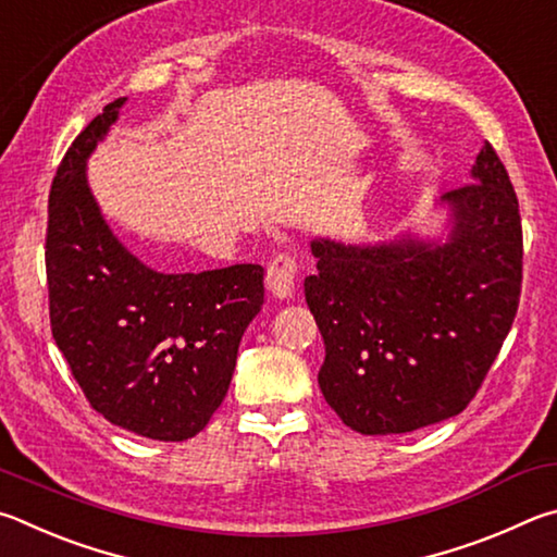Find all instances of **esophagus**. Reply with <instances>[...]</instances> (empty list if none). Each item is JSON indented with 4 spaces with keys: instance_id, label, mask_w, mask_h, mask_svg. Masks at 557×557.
<instances>
[{
    "instance_id": "obj_1",
    "label": "esophagus",
    "mask_w": 557,
    "mask_h": 557,
    "mask_svg": "<svg viewBox=\"0 0 557 557\" xmlns=\"http://www.w3.org/2000/svg\"><path fill=\"white\" fill-rule=\"evenodd\" d=\"M296 278H298V263L288 253H276L267 269V288L273 298L286 300L296 294Z\"/></svg>"
}]
</instances>
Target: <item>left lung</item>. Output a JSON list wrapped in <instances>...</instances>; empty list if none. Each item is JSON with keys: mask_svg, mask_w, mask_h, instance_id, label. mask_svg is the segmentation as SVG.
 <instances>
[{"mask_svg": "<svg viewBox=\"0 0 557 557\" xmlns=\"http://www.w3.org/2000/svg\"><path fill=\"white\" fill-rule=\"evenodd\" d=\"M472 183L441 195L437 237H315L306 304L325 339L318 384L362 435L411 433L465 411L509 335L521 296V214L484 141Z\"/></svg>", "mask_w": 557, "mask_h": 557, "instance_id": "8db88e82", "label": "left lung"}]
</instances>
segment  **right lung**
<instances>
[{
    "label": "right lung",
    "instance_id": "right-lung-1",
    "mask_svg": "<svg viewBox=\"0 0 557 557\" xmlns=\"http://www.w3.org/2000/svg\"><path fill=\"white\" fill-rule=\"evenodd\" d=\"M124 102L107 104L55 171L46 237L51 330L97 413L134 435L181 443L227 396L242 335L263 304V269L163 273L124 247L87 183V159Z\"/></svg>",
    "mask_w": 557,
    "mask_h": 557
}]
</instances>
